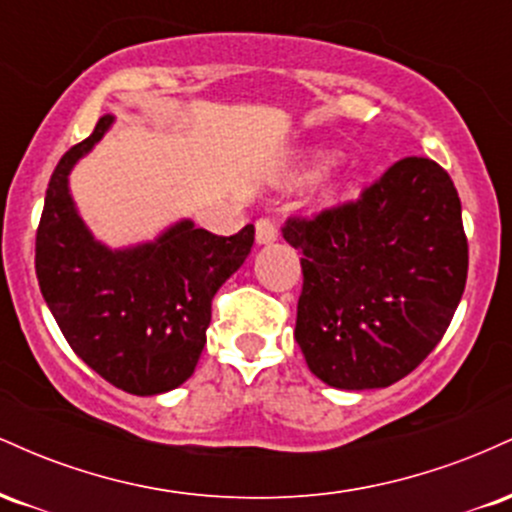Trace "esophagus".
<instances>
[{
    "mask_svg": "<svg viewBox=\"0 0 512 512\" xmlns=\"http://www.w3.org/2000/svg\"><path fill=\"white\" fill-rule=\"evenodd\" d=\"M255 238H257V243H260V245L274 243V240L279 238V228H276L274 219L264 216V219L257 221L255 223Z\"/></svg>",
    "mask_w": 512,
    "mask_h": 512,
    "instance_id": "34e87169",
    "label": "esophagus"
}]
</instances>
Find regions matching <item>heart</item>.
Here are the masks:
<instances>
[{"label":"heart","mask_w":512,"mask_h":512,"mask_svg":"<svg viewBox=\"0 0 512 512\" xmlns=\"http://www.w3.org/2000/svg\"><path fill=\"white\" fill-rule=\"evenodd\" d=\"M334 161H337V156L327 154V151H322V154H315L308 163H305V168L301 170V178H305V180L320 178V175L325 173V170L330 168Z\"/></svg>","instance_id":"b5f03b06"}]
</instances>
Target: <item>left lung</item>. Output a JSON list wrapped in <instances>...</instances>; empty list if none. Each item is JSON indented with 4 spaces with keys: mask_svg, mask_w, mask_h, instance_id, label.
I'll list each match as a JSON object with an SVG mask.
<instances>
[{
    "mask_svg": "<svg viewBox=\"0 0 512 512\" xmlns=\"http://www.w3.org/2000/svg\"><path fill=\"white\" fill-rule=\"evenodd\" d=\"M281 233L303 255L296 342L322 383L387 387L436 349L469 264L460 197L436 161L402 158L356 202Z\"/></svg>",
    "mask_w": 512,
    "mask_h": 512,
    "instance_id": "8db88e82",
    "label": "left lung"
}]
</instances>
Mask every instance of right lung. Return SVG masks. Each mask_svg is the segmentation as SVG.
<instances>
[{"mask_svg":"<svg viewBox=\"0 0 512 512\" xmlns=\"http://www.w3.org/2000/svg\"><path fill=\"white\" fill-rule=\"evenodd\" d=\"M113 122L103 115L57 163L35 236V274L64 339L88 368L129 395H161L195 373L211 298L250 255L255 226L223 238L182 219L151 243L120 250L93 238L69 173Z\"/></svg>","mask_w":512,"mask_h":512,"instance_id":"obj_1","label":"right lung"}]
</instances>
